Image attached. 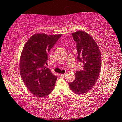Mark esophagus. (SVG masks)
I'll use <instances>...</instances> for the list:
<instances>
[{
	"label": "esophagus",
	"instance_id": "34e87169",
	"mask_svg": "<svg viewBox=\"0 0 122 122\" xmlns=\"http://www.w3.org/2000/svg\"><path fill=\"white\" fill-rule=\"evenodd\" d=\"M66 74H61V77H62V78H64V77H65V76H66Z\"/></svg>",
	"mask_w": 122,
	"mask_h": 122
}]
</instances>
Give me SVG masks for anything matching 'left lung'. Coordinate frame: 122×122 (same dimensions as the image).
Returning <instances> with one entry per match:
<instances>
[{
  "mask_svg": "<svg viewBox=\"0 0 122 122\" xmlns=\"http://www.w3.org/2000/svg\"><path fill=\"white\" fill-rule=\"evenodd\" d=\"M76 43L78 61L83 64L82 70L76 71V78L69 86L76 94H84L96 82L102 67V56L99 48L94 39L85 31L72 33Z\"/></svg>",
  "mask_w": 122,
  "mask_h": 122,
  "instance_id": "8db88e82",
  "label": "left lung"
}]
</instances>
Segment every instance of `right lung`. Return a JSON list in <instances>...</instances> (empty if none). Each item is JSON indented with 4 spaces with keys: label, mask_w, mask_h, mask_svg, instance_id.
I'll use <instances>...</instances> for the list:
<instances>
[{
    "label": "right lung",
    "mask_w": 122,
    "mask_h": 122,
    "mask_svg": "<svg viewBox=\"0 0 122 122\" xmlns=\"http://www.w3.org/2000/svg\"><path fill=\"white\" fill-rule=\"evenodd\" d=\"M61 36L35 34L24 46L20 62V76L29 91L36 96L46 97L54 90L57 76L44 66L48 53Z\"/></svg>",
    "instance_id": "add662e5"
}]
</instances>
